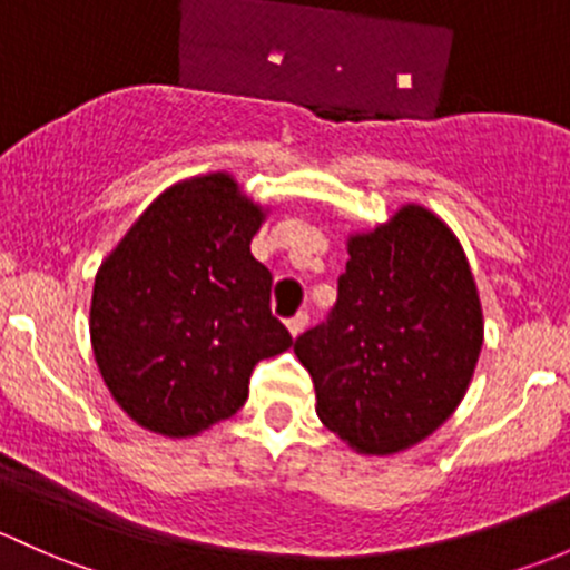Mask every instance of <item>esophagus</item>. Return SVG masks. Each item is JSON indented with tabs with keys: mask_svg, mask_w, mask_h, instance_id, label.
<instances>
[{
	"mask_svg": "<svg viewBox=\"0 0 570 570\" xmlns=\"http://www.w3.org/2000/svg\"><path fill=\"white\" fill-rule=\"evenodd\" d=\"M305 325H308V314H305V311H297L292 320H286V327H289V333L295 335V338L305 331Z\"/></svg>",
	"mask_w": 570,
	"mask_h": 570,
	"instance_id": "esophagus-1",
	"label": "esophagus"
}]
</instances>
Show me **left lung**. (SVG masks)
Wrapping results in <instances>:
<instances>
[{
  "label": "left lung",
  "instance_id": "1",
  "mask_svg": "<svg viewBox=\"0 0 570 570\" xmlns=\"http://www.w3.org/2000/svg\"><path fill=\"white\" fill-rule=\"evenodd\" d=\"M338 301L295 341L316 415L365 456H391L456 412L483 346L464 248L442 218L404 205L346 239Z\"/></svg>",
  "mask_w": 570,
  "mask_h": 570
}]
</instances>
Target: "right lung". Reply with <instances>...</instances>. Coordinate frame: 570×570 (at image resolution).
Masks as SVG:
<instances>
[{
	"mask_svg": "<svg viewBox=\"0 0 570 570\" xmlns=\"http://www.w3.org/2000/svg\"><path fill=\"white\" fill-rule=\"evenodd\" d=\"M267 209L226 171L166 188L95 275L89 338L114 401L144 429L194 436L248 399L250 371L292 346L250 254Z\"/></svg>",
	"mask_w": 570,
	"mask_h": 570,
	"instance_id": "right-lung-1",
	"label": "right lung"
}]
</instances>
